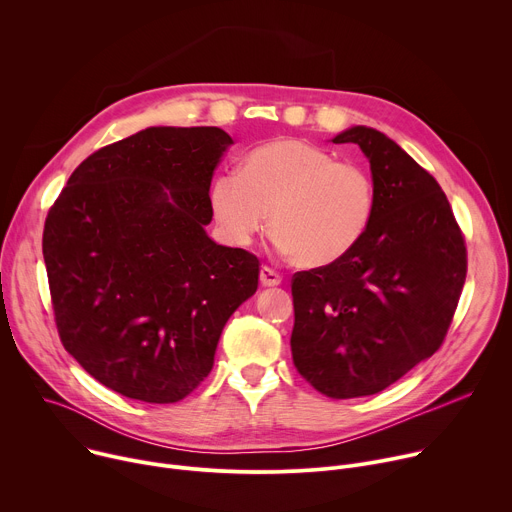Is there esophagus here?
Returning a JSON list of instances; mask_svg holds the SVG:
<instances>
[{
	"instance_id": "1",
	"label": "esophagus",
	"mask_w": 512,
	"mask_h": 512,
	"mask_svg": "<svg viewBox=\"0 0 512 512\" xmlns=\"http://www.w3.org/2000/svg\"><path fill=\"white\" fill-rule=\"evenodd\" d=\"M261 285L265 287H273V285H279L281 283V275L277 271H273L271 267H261Z\"/></svg>"
}]
</instances>
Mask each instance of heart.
Segmentation results:
<instances>
[{
	"mask_svg": "<svg viewBox=\"0 0 512 512\" xmlns=\"http://www.w3.org/2000/svg\"><path fill=\"white\" fill-rule=\"evenodd\" d=\"M214 221L233 245H249L269 214V233L300 267L346 257L371 229L377 186L371 172L304 139L251 150L239 174H218L208 192Z\"/></svg>",
	"mask_w": 512,
	"mask_h": 512,
	"instance_id": "heart-1",
	"label": "heart"
}]
</instances>
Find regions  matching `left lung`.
<instances>
[{"instance_id": "left-lung-1", "label": "left lung", "mask_w": 512, "mask_h": 512, "mask_svg": "<svg viewBox=\"0 0 512 512\" xmlns=\"http://www.w3.org/2000/svg\"><path fill=\"white\" fill-rule=\"evenodd\" d=\"M371 162L377 210L340 261L291 277L298 373L330 399L375 395L442 346L466 281L468 255L452 206L385 133L352 127Z\"/></svg>"}]
</instances>
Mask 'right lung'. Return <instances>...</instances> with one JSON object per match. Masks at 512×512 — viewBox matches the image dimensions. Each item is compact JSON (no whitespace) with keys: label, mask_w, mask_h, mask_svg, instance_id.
<instances>
[{"label":"right lung","mask_w":512,"mask_h":512,"mask_svg":"<svg viewBox=\"0 0 512 512\" xmlns=\"http://www.w3.org/2000/svg\"><path fill=\"white\" fill-rule=\"evenodd\" d=\"M221 127H150L91 154L48 210L42 253L62 346L123 397L176 403L212 371L259 259L204 233Z\"/></svg>","instance_id":"right-lung-1"}]
</instances>
